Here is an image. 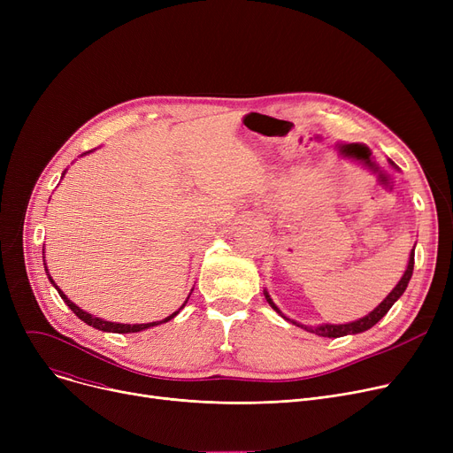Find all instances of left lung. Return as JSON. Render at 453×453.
<instances>
[{
	"instance_id": "1",
	"label": "left lung",
	"mask_w": 453,
	"mask_h": 453,
	"mask_svg": "<svg viewBox=\"0 0 453 453\" xmlns=\"http://www.w3.org/2000/svg\"><path fill=\"white\" fill-rule=\"evenodd\" d=\"M413 265H415V248H413V251H411V255H410L408 268H406V272H403V275H402V279L398 280L396 287L393 288V292H391L382 303H380L371 314H367L365 318H362V319H358V321L347 323V325H321V326H306V325H301V323H297V321H294V319H288L287 316H282L279 308H277V306L273 304V301L270 299L268 292H265V296H266V299H268V303H270V306L273 308V311H275L277 314H280L284 319H288L290 323H294V325H297V326H301V328H304V330H308V332H314V334L323 336V338H342V336H347V334H358V332H365L367 328L374 326L380 319H382V318L389 312V308L395 304V301H396L403 292H406L408 282H410V279H411V275H413Z\"/></svg>"
}]
</instances>
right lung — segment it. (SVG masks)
<instances>
[{"mask_svg": "<svg viewBox=\"0 0 453 453\" xmlns=\"http://www.w3.org/2000/svg\"><path fill=\"white\" fill-rule=\"evenodd\" d=\"M50 275V273H47ZM50 280L55 284V280L50 277ZM55 288H57V284H55ZM58 290V294H60V297L64 299V303L71 308V311L75 312V316L79 318V319H82L86 325H89V326H93V328H99V330H104V332H117V334H127V332H139V330H145V328H150V326H154V325H159V323H165V321H171L178 312H174L173 316H169V318H165L163 321H154V323H142V325H121V323H110V321H103V319H99V318H95V316H91V314H88V312H84V311H81V308L75 304V303H71L62 292H60V288H57ZM187 303V301H185ZM185 306V304H183Z\"/></svg>", "mask_w": 453, "mask_h": 453, "instance_id": "1", "label": "right lung"}]
</instances>
